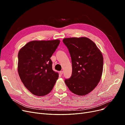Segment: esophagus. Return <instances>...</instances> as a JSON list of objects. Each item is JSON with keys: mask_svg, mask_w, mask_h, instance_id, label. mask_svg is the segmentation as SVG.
Here are the masks:
<instances>
[{"mask_svg": "<svg viewBox=\"0 0 125 125\" xmlns=\"http://www.w3.org/2000/svg\"><path fill=\"white\" fill-rule=\"evenodd\" d=\"M59 73H60V74L62 75V74H63V71H60L59 72Z\"/></svg>", "mask_w": 125, "mask_h": 125, "instance_id": "esophagus-1", "label": "esophagus"}]
</instances>
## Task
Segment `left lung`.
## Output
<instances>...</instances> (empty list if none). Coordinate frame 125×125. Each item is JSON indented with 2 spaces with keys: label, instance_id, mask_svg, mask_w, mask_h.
Masks as SVG:
<instances>
[{
  "label": "left lung",
  "instance_id": "obj_1",
  "mask_svg": "<svg viewBox=\"0 0 125 125\" xmlns=\"http://www.w3.org/2000/svg\"><path fill=\"white\" fill-rule=\"evenodd\" d=\"M63 43L70 54L71 77L65 82L71 92L85 95L95 89L102 77L103 57L92 41L85 37L65 38Z\"/></svg>",
  "mask_w": 125,
  "mask_h": 125
}]
</instances>
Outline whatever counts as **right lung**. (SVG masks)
Segmentation results:
<instances>
[{"instance_id": "right-lung-1", "label": "right lung", "mask_w": 125, "mask_h": 125, "mask_svg": "<svg viewBox=\"0 0 125 125\" xmlns=\"http://www.w3.org/2000/svg\"><path fill=\"white\" fill-rule=\"evenodd\" d=\"M59 43V40L33 41L19 52V75L25 88L34 95H47L58 79V73L52 69L51 57Z\"/></svg>"}]
</instances>
